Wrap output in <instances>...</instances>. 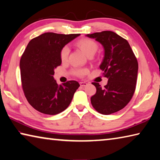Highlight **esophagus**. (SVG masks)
<instances>
[{
	"instance_id": "esophagus-1",
	"label": "esophagus",
	"mask_w": 160,
	"mask_h": 160,
	"mask_svg": "<svg viewBox=\"0 0 160 160\" xmlns=\"http://www.w3.org/2000/svg\"><path fill=\"white\" fill-rule=\"evenodd\" d=\"M80 85L81 86H82V87H85V86L88 85V83L85 82H80Z\"/></svg>"
}]
</instances>
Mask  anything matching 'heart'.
<instances>
[{
	"mask_svg": "<svg viewBox=\"0 0 160 160\" xmlns=\"http://www.w3.org/2000/svg\"><path fill=\"white\" fill-rule=\"evenodd\" d=\"M77 46L87 56H93L97 49V44L93 40L89 39H82L77 42ZM70 53V48L68 46H65L61 51L60 57L62 62L68 61ZM88 72L86 69H77L74 70V73L78 76H82Z\"/></svg>",
	"mask_w": 160,
	"mask_h": 160,
	"instance_id": "obj_1",
	"label": "heart"
}]
</instances>
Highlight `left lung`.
<instances>
[{"mask_svg": "<svg viewBox=\"0 0 160 160\" xmlns=\"http://www.w3.org/2000/svg\"><path fill=\"white\" fill-rule=\"evenodd\" d=\"M102 45L104 58L99 68L108 78L102 88L97 82L92 84L97 92L91 97V103L97 112L112 114L123 109L131 101L135 90L138 64L127 40L112 31L87 34Z\"/></svg>", "mask_w": 160, "mask_h": 160, "instance_id": "obj_1", "label": "left lung"}]
</instances>
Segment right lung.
Segmentation results:
<instances>
[{
    "mask_svg": "<svg viewBox=\"0 0 160 160\" xmlns=\"http://www.w3.org/2000/svg\"><path fill=\"white\" fill-rule=\"evenodd\" d=\"M78 36L47 32L27 46L20 62L22 85L29 104L38 112L48 115L63 112L80 87L75 80L58 85L53 78L54 69L62 62V48Z\"/></svg>",
    "mask_w": 160,
    "mask_h": 160,
    "instance_id": "add662e5",
    "label": "right lung"
}]
</instances>
